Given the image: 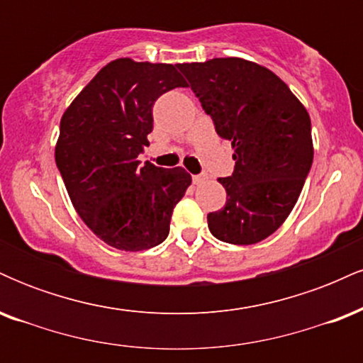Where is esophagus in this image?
<instances>
[{
	"label": "esophagus",
	"mask_w": 363,
	"mask_h": 363,
	"mask_svg": "<svg viewBox=\"0 0 363 363\" xmlns=\"http://www.w3.org/2000/svg\"><path fill=\"white\" fill-rule=\"evenodd\" d=\"M208 179V176L206 174H198V176H193V182L196 186H199V184H203V182H205Z\"/></svg>",
	"instance_id": "34e87169"
}]
</instances>
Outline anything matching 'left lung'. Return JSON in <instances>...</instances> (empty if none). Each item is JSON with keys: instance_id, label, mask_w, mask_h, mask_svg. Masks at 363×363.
I'll list each match as a JSON object with an SVG mask.
<instances>
[{"instance_id": "1", "label": "left lung", "mask_w": 363, "mask_h": 363, "mask_svg": "<svg viewBox=\"0 0 363 363\" xmlns=\"http://www.w3.org/2000/svg\"><path fill=\"white\" fill-rule=\"evenodd\" d=\"M179 69L234 148L222 210L208 213V228L222 242H261L294 210L314 157L311 118L285 82L256 62L215 57Z\"/></svg>"}]
</instances>
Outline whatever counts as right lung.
Wrapping results in <instances>:
<instances>
[{"label": "right lung", "instance_id": "right-lung-1", "mask_svg": "<svg viewBox=\"0 0 363 363\" xmlns=\"http://www.w3.org/2000/svg\"><path fill=\"white\" fill-rule=\"evenodd\" d=\"M187 86L174 65L109 62L65 111L56 165L86 227L119 251H145L169 235L174 206L191 184L184 169H162L138 155L148 147L153 104Z\"/></svg>", "mask_w": 363, "mask_h": 363}]
</instances>
